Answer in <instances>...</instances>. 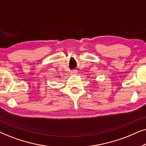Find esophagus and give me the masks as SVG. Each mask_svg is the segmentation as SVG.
I'll return each mask as SVG.
<instances>
[{"instance_id": "esophagus-1", "label": "esophagus", "mask_w": 146, "mask_h": 146, "mask_svg": "<svg viewBox=\"0 0 146 146\" xmlns=\"http://www.w3.org/2000/svg\"><path fill=\"white\" fill-rule=\"evenodd\" d=\"M71 74H76V71H73V72H71Z\"/></svg>"}]
</instances>
